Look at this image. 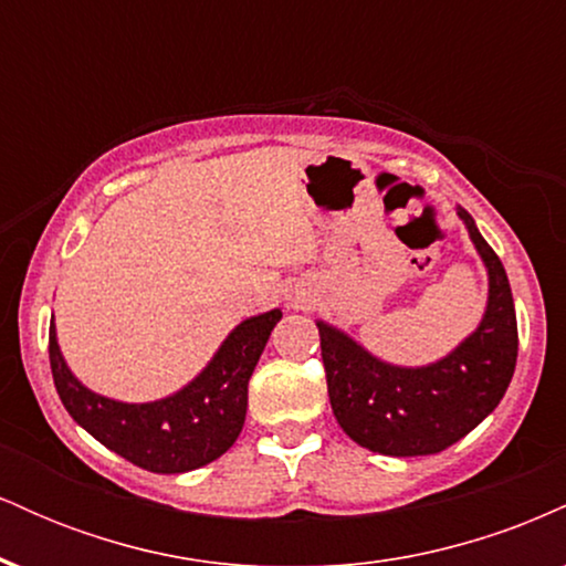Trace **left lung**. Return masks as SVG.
<instances>
[{
  "instance_id": "1",
  "label": "left lung",
  "mask_w": 566,
  "mask_h": 566,
  "mask_svg": "<svg viewBox=\"0 0 566 566\" xmlns=\"http://www.w3.org/2000/svg\"><path fill=\"white\" fill-rule=\"evenodd\" d=\"M460 218L490 271V303L476 333L447 359L420 369L382 365L350 337L316 324L337 423L373 452L412 458L447 450L500 405L516 369L518 329L509 276L469 212L460 210Z\"/></svg>"
}]
</instances>
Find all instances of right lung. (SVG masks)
I'll return each mask as SVG.
<instances>
[{
  "label": "right lung",
  "mask_w": 566,
  "mask_h": 566,
  "mask_svg": "<svg viewBox=\"0 0 566 566\" xmlns=\"http://www.w3.org/2000/svg\"><path fill=\"white\" fill-rule=\"evenodd\" d=\"M279 319L282 311H269L239 324L191 386L151 405H122L87 391L69 373L55 327H50V367L57 396L84 431L138 469L154 473L201 469L229 450L242 431L247 386Z\"/></svg>",
  "instance_id": "1"
}]
</instances>
